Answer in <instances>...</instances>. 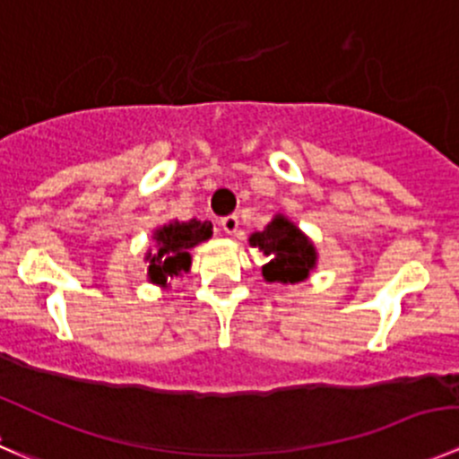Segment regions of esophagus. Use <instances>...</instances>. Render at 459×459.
<instances>
[{
	"mask_svg": "<svg viewBox=\"0 0 459 459\" xmlns=\"http://www.w3.org/2000/svg\"><path fill=\"white\" fill-rule=\"evenodd\" d=\"M221 225H223V230H225V234H230V236H238V228H240V221H238V216H225L223 221H221Z\"/></svg>",
	"mask_w": 459,
	"mask_h": 459,
	"instance_id": "obj_1",
	"label": "esophagus"
}]
</instances>
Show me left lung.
<instances>
[{
	"mask_svg": "<svg viewBox=\"0 0 459 459\" xmlns=\"http://www.w3.org/2000/svg\"><path fill=\"white\" fill-rule=\"evenodd\" d=\"M249 245L270 258L261 267L263 281L267 283H301L310 276L319 258L310 236L283 214H276L261 231L249 234Z\"/></svg>",
	"mask_w": 459,
	"mask_h": 459,
	"instance_id": "1",
	"label": "left lung"
}]
</instances>
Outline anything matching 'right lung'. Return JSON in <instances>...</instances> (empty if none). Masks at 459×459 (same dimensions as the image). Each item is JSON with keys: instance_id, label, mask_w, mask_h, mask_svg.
<instances>
[{"instance_id": "right-lung-1", "label": "right lung", "mask_w": 459, "mask_h": 459, "mask_svg": "<svg viewBox=\"0 0 459 459\" xmlns=\"http://www.w3.org/2000/svg\"><path fill=\"white\" fill-rule=\"evenodd\" d=\"M210 221H169L153 230V243L156 247H149L144 254V261L149 263L147 279L149 283L167 288L169 279L183 276L192 267V254L189 249L196 247L203 240L212 238Z\"/></svg>"}]
</instances>
